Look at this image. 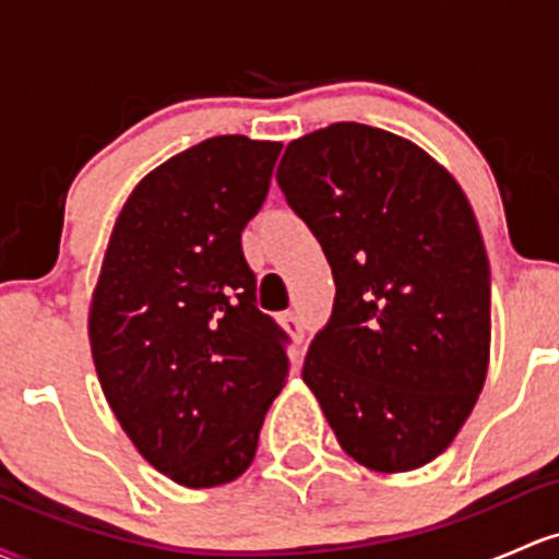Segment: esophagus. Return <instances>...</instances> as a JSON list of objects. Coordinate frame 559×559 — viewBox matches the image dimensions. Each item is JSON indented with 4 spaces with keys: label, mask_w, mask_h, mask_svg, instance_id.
<instances>
[{
    "label": "esophagus",
    "mask_w": 559,
    "mask_h": 559,
    "mask_svg": "<svg viewBox=\"0 0 559 559\" xmlns=\"http://www.w3.org/2000/svg\"><path fill=\"white\" fill-rule=\"evenodd\" d=\"M281 326L289 332V337L295 340V343H302L305 329H302V321H299L297 313H281Z\"/></svg>",
    "instance_id": "esophagus-1"
}]
</instances>
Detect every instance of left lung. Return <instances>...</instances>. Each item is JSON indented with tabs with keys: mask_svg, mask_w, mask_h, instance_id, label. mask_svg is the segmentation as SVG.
<instances>
[{
	"mask_svg": "<svg viewBox=\"0 0 559 559\" xmlns=\"http://www.w3.org/2000/svg\"><path fill=\"white\" fill-rule=\"evenodd\" d=\"M275 179L337 286L305 385L356 463L426 466L468 420L490 364V264L466 192L415 141L361 122L289 141Z\"/></svg>",
	"mask_w": 559,
	"mask_h": 559,
	"instance_id": "1",
	"label": "left lung"
}]
</instances>
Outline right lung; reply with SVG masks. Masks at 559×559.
<instances>
[{"mask_svg": "<svg viewBox=\"0 0 559 559\" xmlns=\"http://www.w3.org/2000/svg\"><path fill=\"white\" fill-rule=\"evenodd\" d=\"M278 152L233 133L160 163L122 203L91 295L111 413L150 466L195 490L251 466L289 378L286 334L257 308L240 249Z\"/></svg>", "mask_w": 559, "mask_h": 559, "instance_id": "add662e5", "label": "right lung"}]
</instances>
